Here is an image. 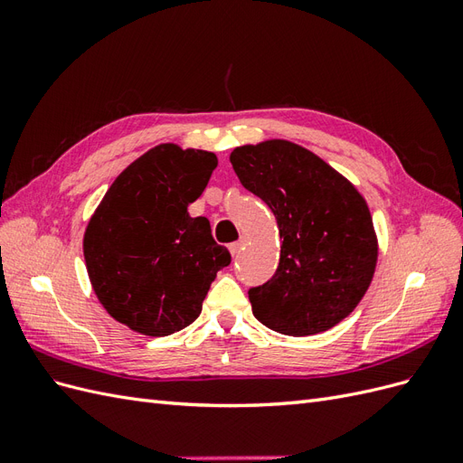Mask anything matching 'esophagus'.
I'll use <instances>...</instances> for the list:
<instances>
[{
  "mask_svg": "<svg viewBox=\"0 0 463 463\" xmlns=\"http://www.w3.org/2000/svg\"><path fill=\"white\" fill-rule=\"evenodd\" d=\"M241 247H243V240H240V241H233V243L230 245V253L235 257V255L240 253V250H241Z\"/></svg>",
  "mask_w": 463,
  "mask_h": 463,
  "instance_id": "34e87169",
  "label": "esophagus"
}]
</instances>
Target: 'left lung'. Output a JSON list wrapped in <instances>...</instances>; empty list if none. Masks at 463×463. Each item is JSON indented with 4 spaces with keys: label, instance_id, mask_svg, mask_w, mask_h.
<instances>
[{
    "label": "left lung",
    "instance_id": "obj_1",
    "mask_svg": "<svg viewBox=\"0 0 463 463\" xmlns=\"http://www.w3.org/2000/svg\"><path fill=\"white\" fill-rule=\"evenodd\" d=\"M230 162L241 185L278 222L276 274L249 289L253 315L286 335L338 325L371 284L378 247L365 199L317 154L289 141L237 146Z\"/></svg>",
    "mask_w": 463,
    "mask_h": 463
}]
</instances>
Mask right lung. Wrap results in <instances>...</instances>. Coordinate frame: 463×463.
Segmentation results:
<instances>
[{
    "mask_svg": "<svg viewBox=\"0 0 463 463\" xmlns=\"http://www.w3.org/2000/svg\"><path fill=\"white\" fill-rule=\"evenodd\" d=\"M216 154L165 143L118 175L92 214L82 250L104 309L145 335H170L201 315L216 272L232 262L204 216L191 218Z\"/></svg>",
    "mask_w": 463,
    "mask_h": 463,
    "instance_id": "right-lung-1",
    "label": "right lung"
}]
</instances>
